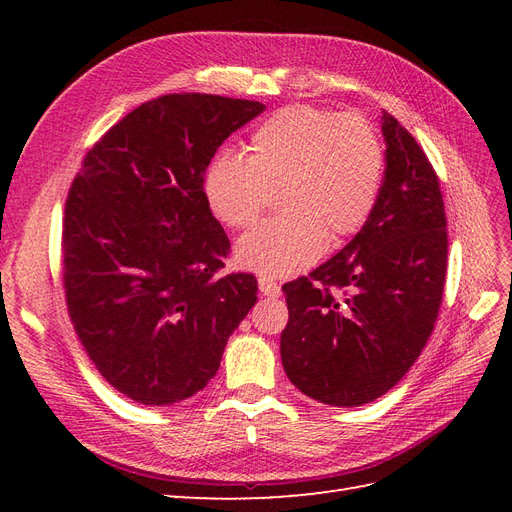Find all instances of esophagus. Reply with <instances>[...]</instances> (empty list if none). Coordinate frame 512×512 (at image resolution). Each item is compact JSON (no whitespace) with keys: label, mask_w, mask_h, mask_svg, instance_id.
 <instances>
[{"label":"esophagus","mask_w":512,"mask_h":512,"mask_svg":"<svg viewBox=\"0 0 512 512\" xmlns=\"http://www.w3.org/2000/svg\"><path fill=\"white\" fill-rule=\"evenodd\" d=\"M258 288H260L262 294H265V297H280V294H282L280 284H277L273 277H267V275L258 277Z\"/></svg>","instance_id":"34e87169"}]
</instances>
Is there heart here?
Instances as JSON below:
<instances>
[{
    "label": "heart",
    "mask_w": 512,
    "mask_h": 512,
    "mask_svg": "<svg viewBox=\"0 0 512 512\" xmlns=\"http://www.w3.org/2000/svg\"><path fill=\"white\" fill-rule=\"evenodd\" d=\"M384 149L371 123L354 113L288 106L250 138V156L213 158L205 196L215 218L245 228L280 196L284 211L258 224L237 245L245 269L297 273L331 245L361 230L376 207Z\"/></svg>",
    "instance_id": "b5f03b06"
}]
</instances>
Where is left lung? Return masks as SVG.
<instances>
[{
    "mask_svg": "<svg viewBox=\"0 0 512 512\" xmlns=\"http://www.w3.org/2000/svg\"><path fill=\"white\" fill-rule=\"evenodd\" d=\"M382 188L356 237L307 277L282 286V363L301 393L339 408L382 397L406 376L438 320L446 213L436 170L382 111Z\"/></svg>",
    "mask_w": 512,
    "mask_h": 512,
    "instance_id": "8db88e82",
    "label": "left lung"
}]
</instances>
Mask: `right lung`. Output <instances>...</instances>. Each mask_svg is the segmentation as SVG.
<instances>
[{"instance_id": "right-lung-1", "label": "right lung", "mask_w": 512, "mask_h": 512, "mask_svg": "<svg viewBox=\"0 0 512 512\" xmlns=\"http://www.w3.org/2000/svg\"><path fill=\"white\" fill-rule=\"evenodd\" d=\"M265 104L168 94L87 151L66 198L61 269L87 356L119 393L170 406L205 389L256 303L252 273L220 275L230 241L205 170Z\"/></svg>"}]
</instances>
